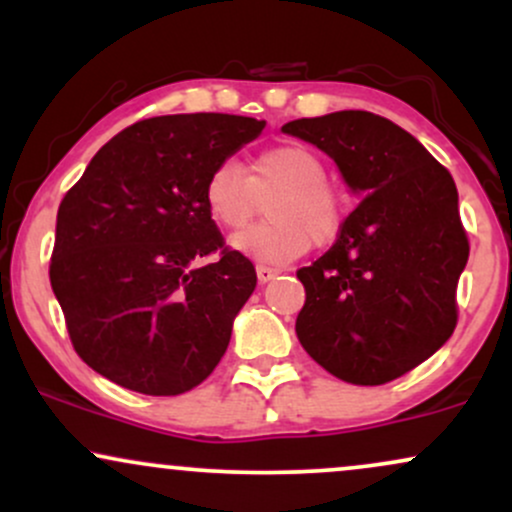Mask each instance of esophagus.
Listing matches in <instances>:
<instances>
[{
    "label": "esophagus",
    "instance_id": "esophagus-1",
    "mask_svg": "<svg viewBox=\"0 0 512 512\" xmlns=\"http://www.w3.org/2000/svg\"><path fill=\"white\" fill-rule=\"evenodd\" d=\"M276 274H279V269L267 267V264H257V279H260L262 284H267V281H272Z\"/></svg>",
    "mask_w": 512,
    "mask_h": 512
}]
</instances>
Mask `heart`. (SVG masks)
<instances>
[{"label":"heart","mask_w":512,"mask_h":512,"mask_svg":"<svg viewBox=\"0 0 512 512\" xmlns=\"http://www.w3.org/2000/svg\"><path fill=\"white\" fill-rule=\"evenodd\" d=\"M269 221L233 238V248L260 262H291L310 245H330L344 226L346 199L327 180V163L310 146L276 144L262 149L250 173L236 161H221L204 182L211 219L226 231H243L260 214Z\"/></svg>","instance_id":"obj_1"}]
</instances>
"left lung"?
<instances>
[{
  "label": "left lung",
  "instance_id": "8db88e82",
  "mask_svg": "<svg viewBox=\"0 0 512 512\" xmlns=\"http://www.w3.org/2000/svg\"><path fill=\"white\" fill-rule=\"evenodd\" d=\"M286 134L334 158L361 192L337 240L298 269L296 334L334 378L385 385L450 339L469 240L448 168L385 117L339 110L286 122Z\"/></svg>",
  "mask_w": 512,
  "mask_h": 512
}]
</instances>
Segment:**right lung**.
<instances>
[{
	"instance_id": "1",
	"label": "right lung",
	"mask_w": 512,
	"mask_h": 512,
	"mask_svg": "<svg viewBox=\"0 0 512 512\" xmlns=\"http://www.w3.org/2000/svg\"><path fill=\"white\" fill-rule=\"evenodd\" d=\"M262 129L223 113L139 120L69 187L50 284L74 351L103 378L173 397L219 366L257 274L216 228L204 182Z\"/></svg>"
}]
</instances>
